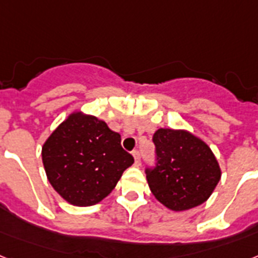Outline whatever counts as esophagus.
Returning a JSON list of instances; mask_svg holds the SVG:
<instances>
[{"instance_id":"34e87169","label":"esophagus","mask_w":258,"mask_h":258,"mask_svg":"<svg viewBox=\"0 0 258 258\" xmlns=\"http://www.w3.org/2000/svg\"><path fill=\"white\" fill-rule=\"evenodd\" d=\"M133 157H134V162H136V165H140L141 163V155H140V152L138 150H133Z\"/></svg>"}]
</instances>
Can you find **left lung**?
Listing matches in <instances>:
<instances>
[{
  "instance_id": "1",
  "label": "left lung",
  "mask_w": 258,
  "mask_h": 258,
  "mask_svg": "<svg viewBox=\"0 0 258 258\" xmlns=\"http://www.w3.org/2000/svg\"><path fill=\"white\" fill-rule=\"evenodd\" d=\"M153 141L157 166L146 170V179L155 199L175 212L203 204L221 178L210 146L184 129L159 127Z\"/></svg>"
}]
</instances>
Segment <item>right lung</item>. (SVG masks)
I'll return each mask as SVG.
<instances>
[{
  "label": "right lung",
  "instance_id": "add662e5",
  "mask_svg": "<svg viewBox=\"0 0 258 258\" xmlns=\"http://www.w3.org/2000/svg\"><path fill=\"white\" fill-rule=\"evenodd\" d=\"M42 162L50 184L67 203L88 207L112 192L134 159L105 121L75 110L44 141Z\"/></svg>",
  "mask_w": 258,
  "mask_h": 258
}]
</instances>
